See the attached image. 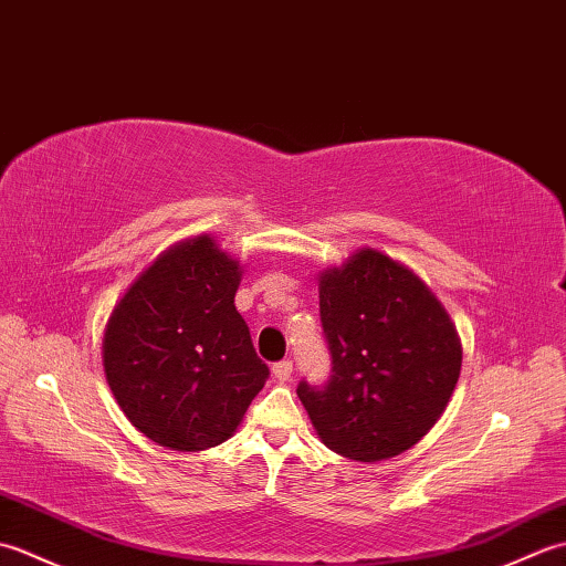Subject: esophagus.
Returning <instances> with one entry per match:
<instances>
[{
    "mask_svg": "<svg viewBox=\"0 0 566 566\" xmlns=\"http://www.w3.org/2000/svg\"><path fill=\"white\" fill-rule=\"evenodd\" d=\"M292 371H294L292 359H282V363L272 365V375H274L276 381H290L292 379Z\"/></svg>",
    "mask_w": 566,
    "mask_h": 566,
    "instance_id": "obj_1",
    "label": "esophagus"
}]
</instances>
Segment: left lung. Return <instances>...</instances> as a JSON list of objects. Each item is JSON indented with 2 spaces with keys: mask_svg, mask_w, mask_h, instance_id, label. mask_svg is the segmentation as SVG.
<instances>
[{
  "mask_svg": "<svg viewBox=\"0 0 566 566\" xmlns=\"http://www.w3.org/2000/svg\"><path fill=\"white\" fill-rule=\"evenodd\" d=\"M321 326L333 375L298 384L326 448L357 462L406 452L438 423L462 369V343L428 286L363 248L321 274Z\"/></svg>",
  "mask_w": 566,
  "mask_h": 566,
  "instance_id": "obj_1",
  "label": "left lung"
}]
</instances>
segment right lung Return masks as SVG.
<instances>
[{"mask_svg":"<svg viewBox=\"0 0 566 566\" xmlns=\"http://www.w3.org/2000/svg\"><path fill=\"white\" fill-rule=\"evenodd\" d=\"M238 284L240 262L197 235L165 250L112 311L106 381L130 423L163 448L221 444L270 377L235 311Z\"/></svg>","mask_w":566,"mask_h":566,"instance_id":"right-lung-1","label":"right lung"}]
</instances>
